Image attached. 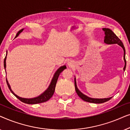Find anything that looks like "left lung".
Here are the masks:
<instances>
[{
    "label": "left lung",
    "mask_w": 130,
    "mask_h": 130,
    "mask_svg": "<svg viewBox=\"0 0 130 130\" xmlns=\"http://www.w3.org/2000/svg\"><path fill=\"white\" fill-rule=\"evenodd\" d=\"M103 31L105 32V39H104V42L107 44H117L119 45H120L124 50V62H125V66L124 67V71H125V67H126V60H125V50L124 46L123 45L120 39L116 35L113 33L112 31L109 28H103ZM74 86H75V90L78 96L80 98L82 99L83 101H86V102H90V103H94V104H101V103L105 102L106 101H108L112 98H103V99H96V98H89L86 95H84V94L82 93L80 90L78 89L77 85H76V78H74Z\"/></svg>",
    "instance_id": "8db88e82"
}]
</instances>
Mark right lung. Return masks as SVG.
Segmentation results:
<instances>
[{
  "label": "right lung",
  "instance_id": "add662e5",
  "mask_svg": "<svg viewBox=\"0 0 130 130\" xmlns=\"http://www.w3.org/2000/svg\"><path fill=\"white\" fill-rule=\"evenodd\" d=\"M24 29H21L20 31H19L18 32V33L16 35V36L15 38H17V37L19 35V34L21 32H22ZM6 56H7V53H6ZM6 56L5 57V59H4V67L5 69V71H6ZM66 69V66H63L60 67L59 69H58L56 71V73H55L54 74V76H53L52 80H51V83L50 85H49L48 88H47V89L45 90V92H43L41 95H40L34 98H30V99H28V98H21L17 96L16 94L14 93V92L12 91L11 88H10V85L9 84L8 80L6 79V82H7V85H8V86L10 92L13 93V95H15L16 97L18 99H19L21 101H22V102L25 103V104H40V103H42V102H45L46 101H48L52 97V96L53 95V94L54 93V90H55V88H56V83L57 82L58 76H59L60 74L63 72V71L64 70V69Z\"/></svg>",
  "mask_w": 130,
  "mask_h": 130
}]
</instances>
